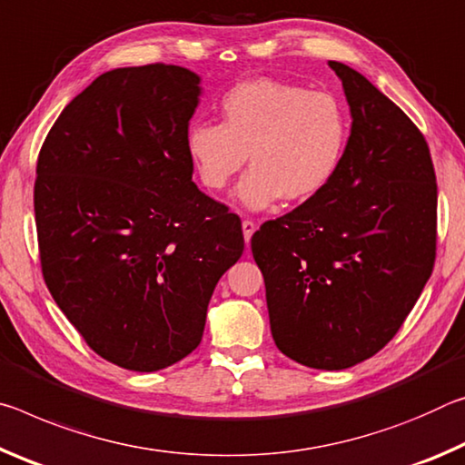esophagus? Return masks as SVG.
I'll use <instances>...</instances> for the list:
<instances>
[{
  "mask_svg": "<svg viewBox=\"0 0 465 465\" xmlns=\"http://www.w3.org/2000/svg\"><path fill=\"white\" fill-rule=\"evenodd\" d=\"M255 228H257V226H255L253 220H242V237H245L247 245L251 242V237H253Z\"/></svg>",
  "mask_w": 465,
  "mask_h": 465,
  "instance_id": "esophagus-1",
  "label": "esophagus"
}]
</instances>
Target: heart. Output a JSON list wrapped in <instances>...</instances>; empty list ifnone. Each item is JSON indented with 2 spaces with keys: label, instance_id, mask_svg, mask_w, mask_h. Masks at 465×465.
<instances>
[{
  "label": "heart",
  "instance_id": "1",
  "mask_svg": "<svg viewBox=\"0 0 465 465\" xmlns=\"http://www.w3.org/2000/svg\"><path fill=\"white\" fill-rule=\"evenodd\" d=\"M348 113L333 94L273 78L239 82L220 98V124L195 121L185 150L202 185L223 192L247 163L237 189L247 210L322 195L344 163Z\"/></svg>",
  "mask_w": 465,
  "mask_h": 465
}]
</instances>
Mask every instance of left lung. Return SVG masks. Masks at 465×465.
<instances>
[{"mask_svg": "<svg viewBox=\"0 0 465 465\" xmlns=\"http://www.w3.org/2000/svg\"><path fill=\"white\" fill-rule=\"evenodd\" d=\"M352 127L336 179L251 237L272 336L288 359L341 371L390 341L430 278L437 179L410 117L352 67L330 61Z\"/></svg>", "mask_w": 465, "mask_h": 465, "instance_id": "obj_1", "label": "left lung"}]
</instances>
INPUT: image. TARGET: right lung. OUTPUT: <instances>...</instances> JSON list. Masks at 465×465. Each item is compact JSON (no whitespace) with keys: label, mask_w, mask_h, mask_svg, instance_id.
I'll use <instances>...</instances> for the list:
<instances>
[{"label":"right lung","mask_w":465,"mask_h":465,"mask_svg":"<svg viewBox=\"0 0 465 465\" xmlns=\"http://www.w3.org/2000/svg\"><path fill=\"white\" fill-rule=\"evenodd\" d=\"M200 75L117 67L61 111L36 163L41 268L98 356L152 372L202 341L212 292L245 249L241 220L192 181Z\"/></svg>","instance_id":"add662e5"}]
</instances>
